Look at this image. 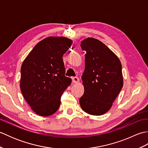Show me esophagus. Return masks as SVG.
I'll return each mask as SVG.
<instances>
[{
  "instance_id": "obj_1",
  "label": "esophagus",
  "mask_w": 148,
  "mask_h": 148,
  "mask_svg": "<svg viewBox=\"0 0 148 148\" xmlns=\"http://www.w3.org/2000/svg\"><path fill=\"white\" fill-rule=\"evenodd\" d=\"M72 82H73L74 83H77L79 82V78H78L77 77H73L72 78Z\"/></svg>"
}]
</instances>
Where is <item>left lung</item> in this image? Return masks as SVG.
<instances>
[{"label": "left lung", "mask_w": 148, "mask_h": 148, "mask_svg": "<svg viewBox=\"0 0 148 148\" xmlns=\"http://www.w3.org/2000/svg\"><path fill=\"white\" fill-rule=\"evenodd\" d=\"M81 47L86 53L81 108L90 114L102 115L111 109L123 85L121 64L98 39L88 37L81 41Z\"/></svg>", "instance_id": "left-lung-1"}]
</instances>
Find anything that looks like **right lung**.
<instances>
[{
    "label": "right lung",
    "instance_id": "1",
    "mask_svg": "<svg viewBox=\"0 0 148 148\" xmlns=\"http://www.w3.org/2000/svg\"><path fill=\"white\" fill-rule=\"evenodd\" d=\"M72 43L65 37H47L34 46L22 64L21 92L37 114L48 116L59 108L62 93L72 81L65 76L62 59Z\"/></svg>",
    "mask_w": 148,
    "mask_h": 148
}]
</instances>
